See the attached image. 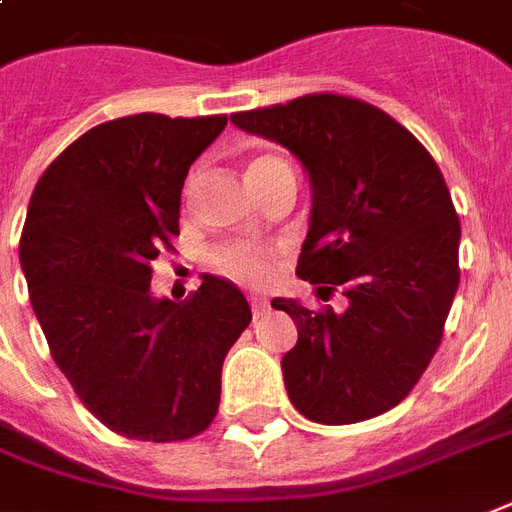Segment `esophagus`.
I'll list each match as a JSON object with an SVG mask.
<instances>
[{
    "instance_id": "34e87169",
    "label": "esophagus",
    "mask_w": 512,
    "mask_h": 512,
    "mask_svg": "<svg viewBox=\"0 0 512 512\" xmlns=\"http://www.w3.org/2000/svg\"><path fill=\"white\" fill-rule=\"evenodd\" d=\"M249 306H252V311H255V317H263L265 311H268V298H263V295H249Z\"/></svg>"
}]
</instances>
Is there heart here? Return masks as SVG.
I'll use <instances>...</instances> for the list:
<instances>
[{"label": "heart", "mask_w": 512, "mask_h": 512, "mask_svg": "<svg viewBox=\"0 0 512 512\" xmlns=\"http://www.w3.org/2000/svg\"><path fill=\"white\" fill-rule=\"evenodd\" d=\"M276 158H257L249 163V179L257 177L268 166H276ZM209 265L214 271L222 273L225 279H233L239 284H265L273 273V249L249 244V241H228L209 252Z\"/></svg>", "instance_id": "heart-1"}]
</instances>
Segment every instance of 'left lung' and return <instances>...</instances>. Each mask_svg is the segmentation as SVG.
I'll use <instances>...</instances> for the list:
<instances>
[{
    "instance_id": "8db88e82",
    "label": "left lung",
    "mask_w": 512,
    "mask_h": 512,
    "mask_svg": "<svg viewBox=\"0 0 512 512\" xmlns=\"http://www.w3.org/2000/svg\"><path fill=\"white\" fill-rule=\"evenodd\" d=\"M230 120L303 163L311 222L295 273L349 298L341 314L271 303L298 325L282 360L292 405L319 424L386 413L435 357L459 287L462 228L438 163L386 112L338 93Z\"/></svg>"
}]
</instances>
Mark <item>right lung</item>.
<instances>
[{
	"mask_svg": "<svg viewBox=\"0 0 512 512\" xmlns=\"http://www.w3.org/2000/svg\"><path fill=\"white\" fill-rule=\"evenodd\" d=\"M228 115L142 112L101 123L39 177L21 268L50 354L107 429L171 443L217 416L222 362L252 322L228 279L152 298V260L179 236V195Z\"/></svg>",
	"mask_w": 512,
	"mask_h": 512,
	"instance_id": "right-lung-1",
	"label": "right lung"
}]
</instances>
